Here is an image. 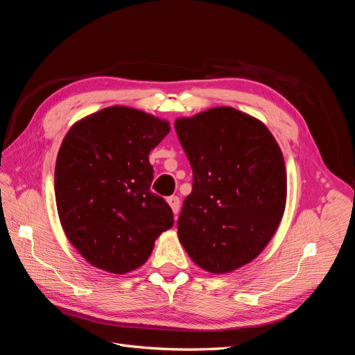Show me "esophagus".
I'll return each instance as SVG.
<instances>
[{
	"label": "esophagus",
	"instance_id": "obj_1",
	"mask_svg": "<svg viewBox=\"0 0 355 355\" xmlns=\"http://www.w3.org/2000/svg\"><path fill=\"white\" fill-rule=\"evenodd\" d=\"M167 202H168V206L171 207V210H173V213L178 214L179 209H180V200H179V197L171 196V197L167 198Z\"/></svg>",
	"mask_w": 355,
	"mask_h": 355
}]
</instances>
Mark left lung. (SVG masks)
<instances>
[{"instance_id":"obj_1","label":"left lung","mask_w":355,"mask_h":355,"mask_svg":"<svg viewBox=\"0 0 355 355\" xmlns=\"http://www.w3.org/2000/svg\"><path fill=\"white\" fill-rule=\"evenodd\" d=\"M175 130L192 168L179 241L202 270H239L261 254L282 222V149L262 121L231 106L178 118Z\"/></svg>"}]
</instances>
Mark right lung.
Masks as SVG:
<instances>
[{"label": "right lung", "mask_w": 355, "mask_h": 355, "mask_svg": "<svg viewBox=\"0 0 355 355\" xmlns=\"http://www.w3.org/2000/svg\"><path fill=\"white\" fill-rule=\"evenodd\" d=\"M168 121L110 106L75 123L60 145L55 194L62 228L90 265L125 274L144 265L173 227V211L151 192L149 153Z\"/></svg>", "instance_id": "add662e5"}]
</instances>
